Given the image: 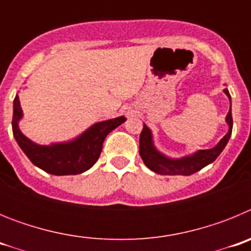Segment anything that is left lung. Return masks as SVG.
<instances>
[{"instance_id": "obj_1", "label": "left lung", "mask_w": 251, "mask_h": 251, "mask_svg": "<svg viewBox=\"0 0 251 251\" xmlns=\"http://www.w3.org/2000/svg\"><path fill=\"white\" fill-rule=\"evenodd\" d=\"M224 93L227 95L230 100V109L229 113L226 114L225 122L229 126V130L225 136L219 141L215 147L210 150H200L196 152L187 154V156L179 157V158H172L162 152H159L154 146L153 142L152 130L143 124V129L139 137V154L145 162V165L150 168L151 171L159 175H182V176H190L197 171L202 170L207 165L212 163L215 159L219 157L224 151L225 146L227 145L232 132V115H231V97H230L229 90L224 89Z\"/></svg>"}]
</instances>
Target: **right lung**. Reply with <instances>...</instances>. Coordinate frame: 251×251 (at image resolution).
<instances>
[{
    "mask_svg": "<svg viewBox=\"0 0 251 251\" xmlns=\"http://www.w3.org/2000/svg\"><path fill=\"white\" fill-rule=\"evenodd\" d=\"M22 117L24 112L20 105L19 94H16L13 100V137L20 148L36 167L55 176L79 175L92 168L100 156L105 137L127 119L122 115L118 118L97 122L74 139L39 145L27 138L20 129Z\"/></svg>",
    "mask_w": 251,
    "mask_h": 251,
    "instance_id": "add662e5",
    "label": "right lung"
}]
</instances>
